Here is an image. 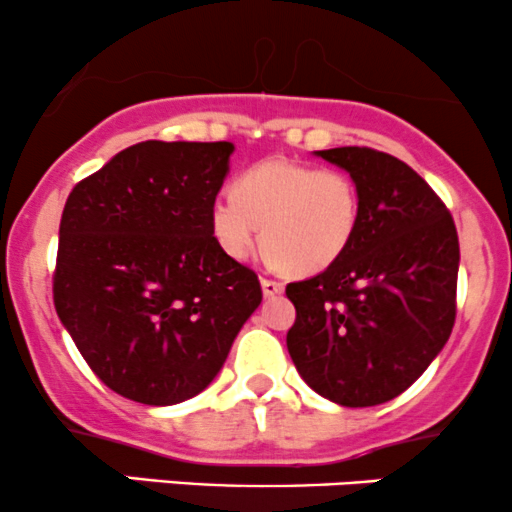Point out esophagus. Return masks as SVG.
Returning a JSON list of instances; mask_svg holds the SVG:
<instances>
[{"mask_svg": "<svg viewBox=\"0 0 512 512\" xmlns=\"http://www.w3.org/2000/svg\"><path fill=\"white\" fill-rule=\"evenodd\" d=\"M262 293L267 298L279 296V293H284V284H281V281H276V279H262Z\"/></svg>", "mask_w": 512, "mask_h": 512, "instance_id": "34e87169", "label": "esophagus"}]
</instances>
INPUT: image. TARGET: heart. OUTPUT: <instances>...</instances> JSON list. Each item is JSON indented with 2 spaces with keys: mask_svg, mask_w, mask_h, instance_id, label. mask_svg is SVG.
Masks as SVG:
<instances>
[{
  "mask_svg": "<svg viewBox=\"0 0 512 512\" xmlns=\"http://www.w3.org/2000/svg\"><path fill=\"white\" fill-rule=\"evenodd\" d=\"M361 190L342 168L267 158L233 180L231 197L211 204L209 221L231 260L260 243L291 274H317L349 250L361 223Z\"/></svg>",
  "mask_w": 512,
  "mask_h": 512,
  "instance_id": "1",
  "label": "heart"
}]
</instances>
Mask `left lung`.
I'll list each match as a JSON object with an SVG mask.
<instances>
[{
  "label": "left lung",
  "mask_w": 512,
  "mask_h": 512,
  "mask_svg": "<svg viewBox=\"0 0 512 512\" xmlns=\"http://www.w3.org/2000/svg\"><path fill=\"white\" fill-rule=\"evenodd\" d=\"M349 170L361 223L332 267L286 286V346L301 378L342 407L402 395L448 342L460 240L450 209L399 158L368 146L317 151Z\"/></svg>",
  "instance_id": "obj_1"
}]
</instances>
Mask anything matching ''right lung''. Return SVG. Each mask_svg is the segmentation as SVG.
I'll use <instances>...</instances> for the list:
<instances>
[{"mask_svg": "<svg viewBox=\"0 0 512 512\" xmlns=\"http://www.w3.org/2000/svg\"><path fill=\"white\" fill-rule=\"evenodd\" d=\"M231 154L228 142L151 139L69 192L52 298L117 395L154 407L199 395L262 301L257 274L211 233Z\"/></svg>", "mask_w": 512, "mask_h": 512, "instance_id": "add662e5", "label": "right lung"}]
</instances>
